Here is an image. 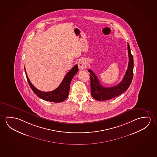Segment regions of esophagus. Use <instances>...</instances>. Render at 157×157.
Listing matches in <instances>:
<instances>
[{
    "mask_svg": "<svg viewBox=\"0 0 157 157\" xmlns=\"http://www.w3.org/2000/svg\"><path fill=\"white\" fill-rule=\"evenodd\" d=\"M78 67L80 70H84L87 67V64L84 59H81L78 62Z\"/></svg>",
    "mask_w": 157,
    "mask_h": 157,
    "instance_id": "esophagus-1",
    "label": "esophagus"
}]
</instances>
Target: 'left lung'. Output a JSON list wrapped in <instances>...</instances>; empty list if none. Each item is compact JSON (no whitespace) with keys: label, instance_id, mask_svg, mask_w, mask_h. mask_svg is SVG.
Listing matches in <instances>:
<instances>
[{"label":"left lung","instance_id":"8db88e82","mask_svg":"<svg viewBox=\"0 0 157 157\" xmlns=\"http://www.w3.org/2000/svg\"><path fill=\"white\" fill-rule=\"evenodd\" d=\"M128 52L129 56V63L127 71L122 81L119 84L111 87H104L100 84L97 76L92 70H88L90 73V91L93 98L98 101H104L112 99L126 91L132 83L133 77L134 60L131 53L130 46L128 43Z\"/></svg>","mask_w":157,"mask_h":157}]
</instances>
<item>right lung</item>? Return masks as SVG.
I'll list each match as a JSON object with an SVG mask.
<instances>
[{
    "mask_svg": "<svg viewBox=\"0 0 157 157\" xmlns=\"http://www.w3.org/2000/svg\"><path fill=\"white\" fill-rule=\"evenodd\" d=\"M25 70L28 83L33 92L38 97L50 102H60L64 101L68 97L70 90V83L74 76L78 72V68L77 65H75V66L67 72V75H65L62 82L60 84L59 86L56 90L51 92H42L40 90H37L36 88H35L32 85L30 80H29L25 69Z\"/></svg>",
    "mask_w": 157,
    "mask_h": 157,
    "instance_id": "1",
    "label": "right lung"
}]
</instances>
